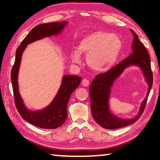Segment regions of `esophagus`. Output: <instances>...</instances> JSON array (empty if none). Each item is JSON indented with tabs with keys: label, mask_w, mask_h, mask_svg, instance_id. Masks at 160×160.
I'll use <instances>...</instances> for the list:
<instances>
[{
	"label": "esophagus",
	"mask_w": 160,
	"mask_h": 160,
	"mask_svg": "<svg viewBox=\"0 0 160 160\" xmlns=\"http://www.w3.org/2000/svg\"><path fill=\"white\" fill-rule=\"evenodd\" d=\"M82 85L84 87H88V86H89V85H90V82H89L88 80L83 79L82 81Z\"/></svg>",
	"instance_id": "obj_1"
}]
</instances>
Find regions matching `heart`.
Masks as SVG:
<instances>
[{
    "instance_id": "b5f03b06",
    "label": "heart",
    "mask_w": 160,
    "mask_h": 160,
    "mask_svg": "<svg viewBox=\"0 0 160 160\" xmlns=\"http://www.w3.org/2000/svg\"><path fill=\"white\" fill-rule=\"evenodd\" d=\"M123 47L121 39L117 35L97 31L84 37L78 44V50L71 52L73 63L81 62L80 54L87 56V63L92 70L105 72L112 68Z\"/></svg>"
}]
</instances>
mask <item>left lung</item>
I'll return each instance as SVG.
<instances>
[{
    "instance_id": "8db88e82",
    "label": "left lung",
    "mask_w": 160,
    "mask_h": 160,
    "mask_svg": "<svg viewBox=\"0 0 160 160\" xmlns=\"http://www.w3.org/2000/svg\"><path fill=\"white\" fill-rule=\"evenodd\" d=\"M133 35L132 42V53L123 61L104 73L97 75L90 87V96L92 114L96 122L102 128L116 129L135 123L144 111L148 97L152 86V72L151 70L150 58L148 51L138 39L135 32L131 29ZM131 65L138 66L142 70L146 82L148 85L147 95L141 105L139 112L132 119H121L110 112L109 109V97L110 90L116 79L124 70Z\"/></svg>"
}]
</instances>
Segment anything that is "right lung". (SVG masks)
I'll return each instance as SVG.
<instances>
[{
  "instance_id": "add662e5",
  "label": "right lung",
  "mask_w": 160,
  "mask_h": 160,
  "mask_svg": "<svg viewBox=\"0 0 160 160\" xmlns=\"http://www.w3.org/2000/svg\"><path fill=\"white\" fill-rule=\"evenodd\" d=\"M68 25L67 21L39 25L32 29L21 42L16 51L15 61L11 71V81L15 106L24 120L42 128L54 129L63 125L68 116L67 106L71 94L80 85L82 78L78 75H66L63 76L60 88L53 101L41 110L28 109L20 96L18 87V72L23 51L29 44L45 37L56 36Z\"/></svg>"
}]
</instances>
